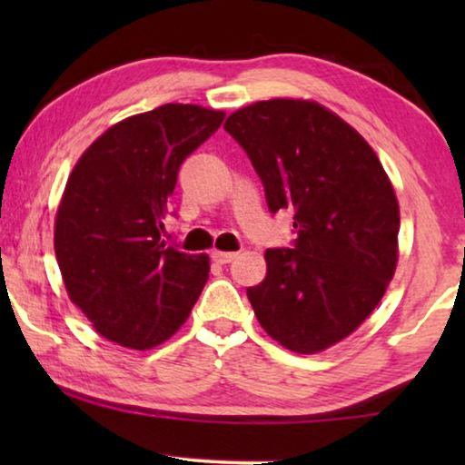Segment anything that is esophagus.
Segmentation results:
<instances>
[{
  "label": "esophagus",
  "instance_id": "obj_1",
  "mask_svg": "<svg viewBox=\"0 0 465 465\" xmlns=\"http://www.w3.org/2000/svg\"><path fill=\"white\" fill-rule=\"evenodd\" d=\"M212 258L215 260V262L218 264H228V262H232L234 258H237V252H212Z\"/></svg>",
  "mask_w": 465,
  "mask_h": 465
}]
</instances>
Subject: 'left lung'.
Returning a JSON list of instances; mask_svg holds the SVG:
<instances>
[{
  "instance_id": "8db88e82",
  "label": "left lung",
  "mask_w": 465,
  "mask_h": 465,
  "mask_svg": "<svg viewBox=\"0 0 465 465\" xmlns=\"http://www.w3.org/2000/svg\"><path fill=\"white\" fill-rule=\"evenodd\" d=\"M224 129L256 169L269 212L294 220L292 247L266 250V279L247 288L253 313L290 351H323L372 313L396 271L390 177L358 131L311 101H258Z\"/></svg>"
}]
</instances>
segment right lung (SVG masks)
<instances>
[{"mask_svg":"<svg viewBox=\"0 0 465 465\" xmlns=\"http://www.w3.org/2000/svg\"><path fill=\"white\" fill-rule=\"evenodd\" d=\"M224 112L167 104L105 131L69 175L54 253L72 302L123 347L150 349L188 320L209 279L205 253L163 241L182 163Z\"/></svg>","mask_w":465,"mask_h":465,"instance_id":"right-lung-1","label":"right lung"}]
</instances>
